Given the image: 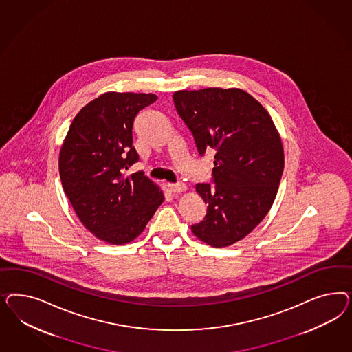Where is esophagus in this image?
<instances>
[{"instance_id":"esophagus-1","label":"esophagus","mask_w":352,"mask_h":352,"mask_svg":"<svg viewBox=\"0 0 352 352\" xmlns=\"http://www.w3.org/2000/svg\"><path fill=\"white\" fill-rule=\"evenodd\" d=\"M168 190L173 192V193H181V192L186 191V184L178 182V183H169L168 184Z\"/></svg>"}]
</instances>
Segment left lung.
Returning <instances> with one entry per match:
<instances>
[{"mask_svg": "<svg viewBox=\"0 0 352 352\" xmlns=\"http://www.w3.org/2000/svg\"><path fill=\"white\" fill-rule=\"evenodd\" d=\"M173 100L199 155L215 151L212 183L196 184L208 208L192 232L208 245H232L274 204L284 170L281 139L266 109L244 90H181Z\"/></svg>", "mask_w": 352, "mask_h": 352, "instance_id": "1", "label": "left lung"}]
</instances>
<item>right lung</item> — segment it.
<instances>
[{
	"instance_id": "right-lung-1",
	"label": "right lung",
	"mask_w": 352,
	"mask_h": 352,
	"mask_svg": "<svg viewBox=\"0 0 352 352\" xmlns=\"http://www.w3.org/2000/svg\"><path fill=\"white\" fill-rule=\"evenodd\" d=\"M156 99L143 93L96 98L77 113L60 149L59 174L67 197L86 228L109 244L133 241L164 201L143 171L125 175L139 161L134 121Z\"/></svg>"
}]
</instances>
